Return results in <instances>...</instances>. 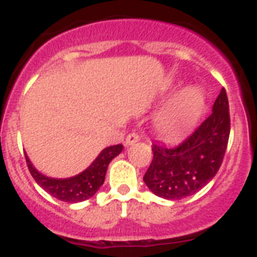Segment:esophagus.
<instances>
[{"label": "esophagus", "instance_id": "34e87169", "mask_svg": "<svg viewBox=\"0 0 257 257\" xmlns=\"http://www.w3.org/2000/svg\"><path fill=\"white\" fill-rule=\"evenodd\" d=\"M139 140H140V138H139V135H138V134L131 133V134H128V135H127L126 140H124V144H126L127 147H128V145L135 144V143L139 142Z\"/></svg>", "mask_w": 257, "mask_h": 257}]
</instances>
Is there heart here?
<instances>
[{"label":"heart","instance_id":"1","mask_svg":"<svg viewBox=\"0 0 257 257\" xmlns=\"http://www.w3.org/2000/svg\"><path fill=\"white\" fill-rule=\"evenodd\" d=\"M206 106L205 92L196 86L185 87L154 117V128L167 139L184 135L197 123Z\"/></svg>","mask_w":257,"mask_h":257}]
</instances>
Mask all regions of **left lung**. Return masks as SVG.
Returning a JSON list of instances; mask_svg holds the SVG:
<instances>
[{
  "label": "left lung",
  "mask_w": 257,
  "mask_h": 257,
  "mask_svg": "<svg viewBox=\"0 0 257 257\" xmlns=\"http://www.w3.org/2000/svg\"><path fill=\"white\" fill-rule=\"evenodd\" d=\"M230 134L229 103L221 88L212 113L187 140L175 148L153 144V161L144 183L156 196L178 201L210 183L221 166Z\"/></svg>",
  "instance_id": "8db88e82"
}]
</instances>
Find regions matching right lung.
<instances>
[{"label":"right lung","mask_w":257,"mask_h":257,"mask_svg":"<svg viewBox=\"0 0 257 257\" xmlns=\"http://www.w3.org/2000/svg\"><path fill=\"white\" fill-rule=\"evenodd\" d=\"M122 149H123L122 144L112 145V147L103 149L85 171L67 179L50 178V176L41 174L35 166L32 165L27 154L26 160L29 172L42 189L46 190L49 194L55 197L59 201L77 203V202L86 201L95 196V193L104 184L109 163L121 153Z\"/></svg>","instance_id":"right-lung-1"}]
</instances>
